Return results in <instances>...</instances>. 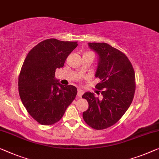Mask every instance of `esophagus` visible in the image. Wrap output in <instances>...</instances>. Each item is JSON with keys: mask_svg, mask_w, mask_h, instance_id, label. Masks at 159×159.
Listing matches in <instances>:
<instances>
[{"mask_svg": "<svg viewBox=\"0 0 159 159\" xmlns=\"http://www.w3.org/2000/svg\"><path fill=\"white\" fill-rule=\"evenodd\" d=\"M84 91H83V90H81V89H78V95H77V96H78V98H81V96H82V95L84 94Z\"/></svg>", "mask_w": 159, "mask_h": 159, "instance_id": "1", "label": "esophagus"}]
</instances>
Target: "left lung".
<instances>
[{
    "instance_id": "obj_1",
    "label": "left lung",
    "mask_w": 159,
    "mask_h": 159,
    "mask_svg": "<svg viewBox=\"0 0 159 159\" xmlns=\"http://www.w3.org/2000/svg\"><path fill=\"white\" fill-rule=\"evenodd\" d=\"M99 56L95 76L101 82L96 86L97 94L86 92L89 108L83 113L85 122L94 129L103 130L117 123L129 108L136 90L135 72L131 61L119 50L106 43H89Z\"/></svg>"
}]
</instances>
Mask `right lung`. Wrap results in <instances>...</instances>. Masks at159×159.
Wrapping results in <instances>:
<instances>
[{
	"label": "right lung",
	"instance_id": "1",
	"mask_svg": "<svg viewBox=\"0 0 159 159\" xmlns=\"http://www.w3.org/2000/svg\"><path fill=\"white\" fill-rule=\"evenodd\" d=\"M76 41L55 39L43 41L25 58L18 76V92L28 113L38 123L50 125L59 121L77 94V89L55 79L56 68L63 67Z\"/></svg>",
	"mask_w": 159,
	"mask_h": 159
}]
</instances>
